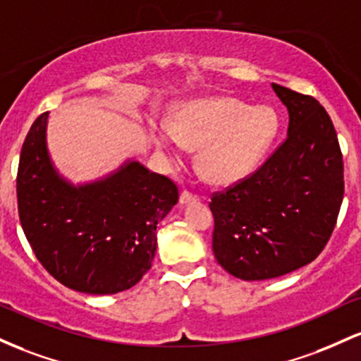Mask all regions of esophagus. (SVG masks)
Segmentation results:
<instances>
[{
  "label": "esophagus",
  "mask_w": 361,
  "mask_h": 361,
  "mask_svg": "<svg viewBox=\"0 0 361 361\" xmlns=\"http://www.w3.org/2000/svg\"><path fill=\"white\" fill-rule=\"evenodd\" d=\"M197 200H200V196H197V194L191 192V191H182L180 192V197H179L180 204H188V202H196Z\"/></svg>",
  "instance_id": "obj_1"
}]
</instances>
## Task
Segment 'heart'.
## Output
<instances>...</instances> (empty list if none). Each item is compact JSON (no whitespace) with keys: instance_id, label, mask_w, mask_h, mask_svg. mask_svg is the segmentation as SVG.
Wrapping results in <instances>:
<instances>
[{"instance_id":"b5f03b06","label":"heart","mask_w":361,"mask_h":361,"mask_svg":"<svg viewBox=\"0 0 361 361\" xmlns=\"http://www.w3.org/2000/svg\"><path fill=\"white\" fill-rule=\"evenodd\" d=\"M278 133V117L266 105L247 107L232 97L185 104L170 128L153 133L157 147L179 159L182 147L200 148L197 165L213 184H233L249 176Z\"/></svg>"}]
</instances>
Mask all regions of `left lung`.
<instances>
[{"label": "left lung", "instance_id": "8db88e82", "mask_svg": "<svg viewBox=\"0 0 361 361\" xmlns=\"http://www.w3.org/2000/svg\"><path fill=\"white\" fill-rule=\"evenodd\" d=\"M290 114L288 135L264 164L212 194L213 252L245 281L278 278L314 261L329 242L344 196L343 153L314 97L271 85Z\"/></svg>", "mask_w": 361, "mask_h": 361}]
</instances>
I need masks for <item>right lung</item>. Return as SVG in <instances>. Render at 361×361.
Here are the masks:
<instances>
[{
	"mask_svg": "<svg viewBox=\"0 0 361 361\" xmlns=\"http://www.w3.org/2000/svg\"><path fill=\"white\" fill-rule=\"evenodd\" d=\"M47 116L35 119L20 153L18 216L28 244L68 288L90 295L131 288L152 268L157 225L179 201V189L137 161L95 184H66L47 157Z\"/></svg>",
	"mask_w": 361,
	"mask_h": 361,
	"instance_id": "add662e5",
	"label": "right lung"
}]
</instances>
